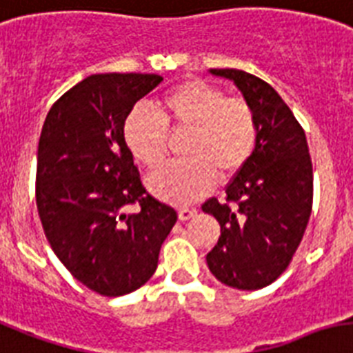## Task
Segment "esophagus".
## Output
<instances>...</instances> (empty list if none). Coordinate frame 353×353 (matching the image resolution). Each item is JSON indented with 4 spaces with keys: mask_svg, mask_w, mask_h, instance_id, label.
<instances>
[{
    "mask_svg": "<svg viewBox=\"0 0 353 353\" xmlns=\"http://www.w3.org/2000/svg\"><path fill=\"white\" fill-rule=\"evenodd\" d=\"M196 214H197L196 208H186V206L179 208V212H177V216H179V221H188V219H192V217L196 216Z\"/></svg>",
    "mask_w": 353,
    "mask_h": 353,
    "instance_id": "1",
    "label": "esophagus"
}]
</instances>
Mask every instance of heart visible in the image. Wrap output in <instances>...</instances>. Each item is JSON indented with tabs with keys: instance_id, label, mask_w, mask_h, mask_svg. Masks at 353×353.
I'll return each instance as SVG.
<instances>
[{
	"instance_id": "heart-1",
	"label": "heart",
	"mask_w": 353,
	"mask_h": 353,
	"mask_svg": "<svg viewBox=\"0 0 353 353\" xmlns=\"http://www.w3.org/2000/svg\"><path fill=\"white\" fill-rule=\"evenodd\" d=\"M156 112L136 107L125 119L123 137L128 150L147 168L167 157V127L188 130L181 156L148 177V186L165 201L186 205L203 197L221 179L234 176L250 159L257 143V121L250 105L226 97L221 88L188 79L156 101Z\"/></svg>"
}]
</instances>
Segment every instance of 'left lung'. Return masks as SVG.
<instances>
[{
    "instance_id": "8db88e82",
    "label": "left lung",
    "mask_w": 353,
    "mask_h": 353,
    "mask_svg": "<svg viewBox=\"0 0 353 353\" xmlns=\"http://www.w3.org/2000/svg\"><path fill=\"white\" fill-rule=\"evenodd\" d=\"M241 90L257 121L250 159L226 186V201L201 206L221 226L206 265L217 281L257 290L286 270L312 212L314 174L305 130L279 94L259 77L236 68H210Z\"/></svg>"
}]
</instances>
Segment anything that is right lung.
Masks as SVG:
<instances>
[{
  "label": "right lung",
  "instance_id": "obj_1",
  "mask_svg": "<svg viewBox=\"0 0 353 353\" xmlns=\"http://www.w3.org/2000/svg\"><path fill=\"white\" fill-rule=\"evenodd\" d=\"M161 81L157 74H94L63 94L43 123L36 172L43 230L67 270L101 296L145 285L177 221L172 206L145 190L123 137L134 105Z\"/></svg>",
  "mask_w": 353,
  "mask_h": 353
}]
</instances>
